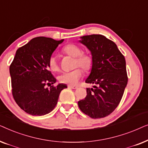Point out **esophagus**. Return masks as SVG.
<instances>
[{"label": "esophagus", "mask_w": 148, "mask_h": 148, "mask_svg": "<svg viewBox=\"0 0 148 148\" xmlns=\"http://www.w3.org/2000/svg\"><path fill=\"white\" fill-rule=\"evenodd\" d=\"M68 87H69V88H71V89H77V88H78L77 86H72V85H69Z\"/></svg>", "instance_id": "obj_1"}]
</instances>
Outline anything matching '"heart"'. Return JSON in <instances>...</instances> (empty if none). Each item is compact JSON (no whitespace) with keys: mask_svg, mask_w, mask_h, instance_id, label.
<instances>
[{"mask_svg":"<svg viewBox=\"0 0 148 148\" xmlns=\"http://www.w3.org/2000/svg\"><path fill=\"white\" fill-rule=\"evenodd\" d=\"M62 51L69 56L75 57L73 68L80 66L85 71H88L92 66V58L88 54L82 53V50L78 46L73 44L66 45L62 48ZM48 66L52 71H57L59 69L58 61L55 56H51L48 59ZM82 76V71L76 68L69 72L62 73L58 76L60 82L69 85H75Z\"/></svg>","mask_w":148,"mask_h":148,"instance_id":"b5f03b06","label":"heart"}]
</instances>
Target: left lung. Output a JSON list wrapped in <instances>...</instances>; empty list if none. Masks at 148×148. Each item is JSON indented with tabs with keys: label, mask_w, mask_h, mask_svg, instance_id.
I'll use <instances>...</instances> for the list:
<instances>
[{
	"label": "left lung",
	"mask_w": 148,
	"mask_h": 148,
	"mask_svg": "<svg viewBox=\"0 0 148 148\" xmlns=\"http://www.w3.org/2000/svg\"><path fill=\"white\" fill-rule=\"evenodd\" d=\"M79 42L90 50L92 67L87 84L85 99L78 102L80 110L92 119H100L111 114L120 103L128 77L124 56L112 40L100 34L84 36Z\"/></svg>",
	"instance_id": "8db88e82"
}]
</instances>
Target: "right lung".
Returning <instances> with one entry per match:
<instances>
[{
  "label": "right lung",
  "mask_w": 148,
  "mask_h": 148,
  "mask_svg": "<svg viewBox=\"0 0 148 148\" xmlns=\"http://www.w3.org/2000/svg\"><path fill=\"white\" fill-rule=\"evenodd\" d=\"M64 40L37 37L18 48L9 67L12 94L22 110L33 116L51 112L65 84L51 85L56 80L49 71L48 59Z\"/></svg>",
  "instance_id": "1"
}]
</instances>
